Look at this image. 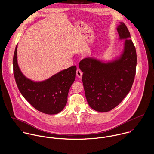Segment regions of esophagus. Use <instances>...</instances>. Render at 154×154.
<instances>
[{"instance_id":"1","label":"esophagus","mask_w":154,"mask_h":154,"mask_svg":"<svg viewBox=\"0 0 154 154\" xmlns=\"http://www.w3.org/2000/svg\"><path fill=\"white\" fill-rule=\"evenodd\" d=\"M76 75H77V76L78 77H79V78H82L83 73H82V72L80 69H77V71H76Z\"/></svg>"}]
</instances>
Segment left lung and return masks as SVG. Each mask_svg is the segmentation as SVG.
I'll return each mask as SVG.
<instances>
[{"label":"left lung","instance_id":"1","mask_svg":"<svg viewBox=\"0 0 154 154\" xmlns=\"http://www.w3.org/2000/svg\"><path fill=\"white\" fill-rule=\"evenodd\" d=\"M117 30L120 39H125L124 51L118 60L107 64L91 58L82 60L79 67L85 97L94 110L109 112L119 104L130 91L137 67L135 47L130 32L123 22Z\"/></svg>","mask_w":154,"mask_h":154}]
</instances>
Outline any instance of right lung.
Segmentation results:
<instances>
[{"label": "right lung", "instance_id": "obj_1", "mask_svg": "<svg viewBox=\"0 0 154 154\" xmlns=\"http://www.w3.org/2000/svg\"><path fill=\"white\" fill-rule=\"evenodd\" d=\"M17 52V45L14 55L13 69L20 93L37 110L48 115L60 113L67 102L69 88L75 79L76 66L63 70L45 81L34 82L26 78L20 71Z\"/></svg>", "mask_w": 154, "mask_h": 154}]
</instances>
